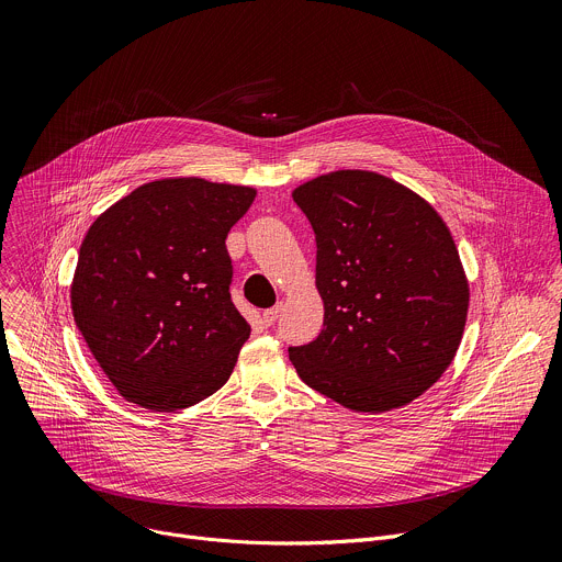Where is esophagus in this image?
I'll return each mask as SVG.
<instances>
[{
	"mask_svg": "<svg viewBox=\"0 0 562 562\" xmlns=\"http://www.w3.org/2000/svg\"><path fill=\"white\" fill-rule=\"evenodd\" d=\"M280 311H282V302H278V304L271 306V308H265V311H262V323H265L267 327H271V325L276 323V319H278Z\"/></svg>",
	"mask_w": 562,
	"mask_h": 562,
	"instance_id": "34e87169",
	"label": "esophagus"
}]
</instances>
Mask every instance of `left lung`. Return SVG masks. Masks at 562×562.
Instances as JSON below:
<instances>
[{"label": "left lung", "instance_id": "obj_1", "mask_svg": "<svg viewBox=\"0 0 562 562\" xmlns=\"http://www.w3.org/2000/svg\"><path fill=\"white\" fill-rule=\"evenodd\" d=\"M315 233L323 334L289 358L311 389L380 414L412 403L451 364L469 306L453 237L420 195L371 171L293 191Z\"/></svg>", "mask_w": 562, "mask_h": 562}]
</instances>
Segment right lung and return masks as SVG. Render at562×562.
<instances>
[{
  "instance_id": "obj_1",
  "label": "right lung",
  "mask_w": 562,
  "mask_h": 562,
  "mask_svg": "<svg viewBox=\"0 0 562 562\" xmlns=\"http://www.w3.org/2000/svg\"><path fill=\"white\" fill-rule=\"evenodd\" d=\"M249 187L148 182L104 211L79 247L77 329L113 386L153 412L187 409L231 375L251 327L231 300V226Z\"/></svg>"
}]
</instances>
